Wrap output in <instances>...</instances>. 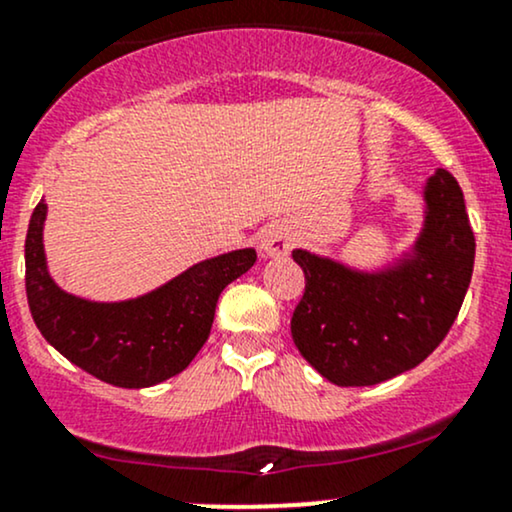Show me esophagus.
I'll list each match as a JSON object with an SVG mask.
<instances>
[{
    "mask_svg": "<svg viewBox=\"0 0 512 512\" xmlns=\"http://www.w3.org/2000/svg\"><path fill=\"white\" fill-rule=\"evenodd\" d=\"M293 243H295V238H293L291 229L283 224L267 226V231L262 233V250L272 257L288 255V252L293 250Z\"/></svg>",
    "mask_w": 512,
    "mask_h": 512,
    "instance_id": "34e87169",
    "label": "esophagus"
}]
</instances>
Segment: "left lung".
I'll use <instances>...</instances> for the list:
<instances>
[{"label": "left lung", "instance_id": "left-lung-1", "mask_svg": "<svg viewBox=\"0 0 512 512\" xmlns=\"http://www.w3.org/2000/svg\"><path fill=\"white\" fill-rule=\"evenodd\" d=\"M427 217L415 255L379 274L293 250L305 274L295 348L336 386H374L427 360L446 338L474 267V233L451 171L424 188Z\"/></svg>", "mask_w": 512, "mask_h": 512}]
</instances>
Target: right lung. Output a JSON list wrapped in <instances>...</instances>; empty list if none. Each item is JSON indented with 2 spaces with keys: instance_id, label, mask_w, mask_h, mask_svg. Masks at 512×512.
<instances>
[{
  "instance_id": "right-lung-1",
  "label": "right lung",
  "mask_w": 512,
  "mask_h": 512,
  "mask_svg": "<svg viewBox=\"0 0 512 512\" xmlns=\"http://www.w3.org/2000/svg\"><path fill=\"white\" fill-rule=\"evenodd\" d=\"M45 200L26 236V293L40 334L66 360L121 389H145L176 377L212 331L221 291L255 264L252 248L212 257L157 291L126 303H90L64 293L47 272L42 248Z\"/></svg>"
}]
</instances>
